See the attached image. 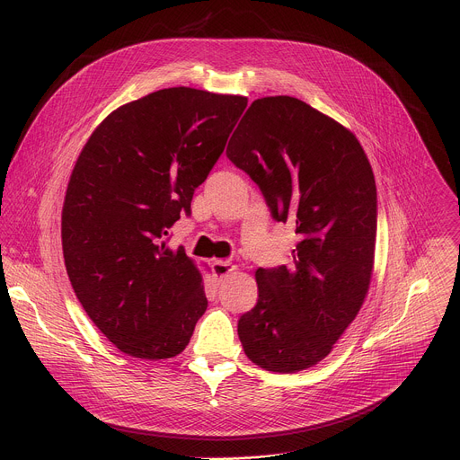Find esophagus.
Masks as SVG:
<instances>
[{
  "label": "esophagus",
  "mask_w": 460,
  "mask_h": 460,
  "mask_svg": "<svg viewBox=\"0 0 460 460\" xmlns=\"http://www.w3.org/2000/svg\"><path fill=\"white\" fill-rule=\"evenodd\" d=\"M211 268H213V275L217 277V279H226L229 273H233L236 268L231 264V261H227V260H215L213 264H211Z\"/></svg>",
  "instance_id": "obj_1"
}]
</instances>
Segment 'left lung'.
<instances>
[{
	"label": "left lung",
	"mask_w": 460,
	"mask_h": 460,
	"mask_svg": "<svg viewBox=\"0 0 460 460\" xmlns=\"http://www.w3.org/2000/svg\"><path fill=\"white\" fill-rule=\"evenodd\" d=\"M279 222L300 234L293 264L258 270L256 305L238 320L251 362L296 373L332 353L371 284L376 187L348 127L293 96L258 98L227 146Z\"/></svg>",
	"instance_id": "left-lung-1"
}]
</instances>
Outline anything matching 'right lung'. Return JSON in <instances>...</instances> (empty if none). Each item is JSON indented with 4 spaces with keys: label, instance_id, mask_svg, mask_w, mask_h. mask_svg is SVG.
Returning a JSON list of instances; mask_svg holds the SVG:
<instances>
[{
    "label": "right lung",
    "instance_id": "add662e5",
    "mask_svg": "<svg viewBox=\"0 0 460 460\" xmlns=\"http://www.w3.org/2000/svg\"><path fill=\"white\" fill-rule=\"evenodd\" d=\"M245 96L171 87L112 111L89 137L61 209L73 289L125 355H180L208 309L202 273L165 236L190 211Z\"/></svg>",
    "mask_w": 460,
    "mask_h": 460
}]
</instances>
